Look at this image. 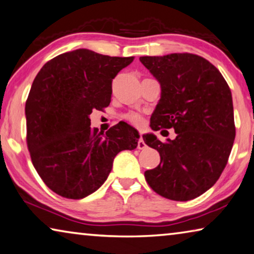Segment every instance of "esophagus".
<instances>
[{
	"label": "esophagus",
	"instance_id": "obj_1",
	"mask_svg": "<svg viewBox=\"0 0 254 254\" xmlns=\"http://www.w3.org/2000/svg\"><path fill=\"white\" fill-rule=\"evenodd\" d=\"M147 148V144L144 143L142 136L140 135V139L138 140V149H140V150H142V149H146Z\"/></svg>",
	"mask_w": 254,
	"mask_h": 254
}]
</instances>
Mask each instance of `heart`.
<instances>
[{"label":"heart","mask_w":254,"mask_h":254,"mask_svg":"<svg viewBox=\"0 0 254 254\" xmlns=\"http://www.w3.org/2000/svg\"><path fill=\"white\" fill-rule=\"evenodd\" d=\"M123 118L126 119L128 123H131L132 126L134 127H141L143 124V118L141 114H139V113H135V112L127 113Z\"/></svg>","instance_id":"b5f03b06"}]
</instances>
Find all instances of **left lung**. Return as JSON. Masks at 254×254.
Instances as JSON below:
<instances>
[{"instance_id":"1","label":"left lung","mask_w":254,"mask_h":254,"mask_svg":"<svg viewBox=\"0 0 254 254\" xmlns=\"http://www.w3.org/2000/svg\"><path fill=\"white\" fill-rule=\"evenodd\" d=\"M162 87L150 119L154 131L174 128V140L142 138L157 149L160 163L144 172L152 190L174 201L192 200L214 185L228 162L235 139L232 92L215 65L199 55L142 56Z\"/></svg>"}]
</instances>
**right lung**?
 <instances>
[{"label": "right lung", "instance_id": "obj_1", "mask_svg": "<svg viewBox=\"0 0 254 254\" xmlns=\"http://www.w3.org/2000/svg\"><path fill=\"white\" fill-rule=\"evenodd\" d=\"M133 56L102 55L86 48L52 59L36 75L26 102L27 146L40 179L56 194L82 199L102 187L113 160L138 146L124 122L104 134L89 115L111 103L112 82Z\"/></svg>", "mask_w": 254, "mask_h": 254}]
</instances>
